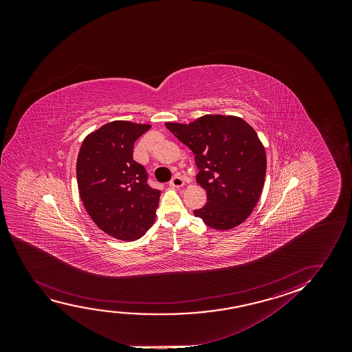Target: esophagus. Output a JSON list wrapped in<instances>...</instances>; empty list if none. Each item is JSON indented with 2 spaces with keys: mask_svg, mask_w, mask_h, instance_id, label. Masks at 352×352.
<instances>
[{
  "mask_svg": "<svg viewBox=\"0 0 352 352\" xmlns=\"http://www.w3.org/2000/svg\"><path fill=\"white\" fill-rule=\"evenodd\" d=\"M169 185H170L172 188H182V186L185 185V180H184L180 175H175V177L170 180Z\"/></svg>",
  "mask_w": 352,
  "mask_h": 352,
  "instance_id": "esophagus-1",
  "label": "esophagus"
}]
</instances>
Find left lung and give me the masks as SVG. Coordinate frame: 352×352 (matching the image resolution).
Instances as JSON below:
<instances>
[{"mask_svg": "<svg viewBox=\"0 0 352 352\" xmlns=\"http://www.w3.org/2000/svg\"><path fill=\"white\" fill-rule=\"evenodd\" d=\"M166 127L192 150L196 180L207 192L195 210L208 227L223 231L250 217L265 185L267 155L256 131L239 116L207 114L188 124Z\"/></svg>", "mask_w": 352, "mask_h": 352, "instance_id": "1", "label": "left lung"}]
</instances>
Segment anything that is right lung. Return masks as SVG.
<instances>
[{
  "label": "right lung",
  "instance_id": "right-lung-1",
  "mask_svg": "<svg viewBox=\"0 0 352 352\" xmlns=\"http://www.w3.org/2000/svg\"><path fill=\"white\" fill-rule=\"evenodd\" d=\"M150 127L111 121L89 133L78 154L82 206L100 230L119 241L140 239L156 219L161 191L150 188L144 167L133 160L135 140Z\"/></svg>",
  "mask_w": 352,
  "mask_h": 352
}]
</instances>
